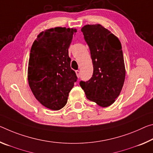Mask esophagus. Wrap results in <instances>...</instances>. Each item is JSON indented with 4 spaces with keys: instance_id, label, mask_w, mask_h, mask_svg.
<instances>
[{
    "instance_id": "1",
    "label": "esophagus",
    "mask_w": 153,
    "mask_h": 153,
    "mask_svg": "<svg viewBox=\"0 0 153 153\" xmlns=\"http://www.w3.org/2000/svg\"><path fill=\"white\" fill-rule=\"evenodd\" d=\"M76 73L77 77H78V78H79V77H80V71H78V70H77V71H76Z\"/></svg>"
}]
</instances>
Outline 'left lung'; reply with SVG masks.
Masks as SVG:
<instances>
[{
    "label": "left lung",
    "mask_w": 153,
    "mask_h": 153,
    "mask_svg": "<svg viewBox=\"0 0 153 153\" xmlns=\"http://www.w3.org/2000/svg\"><path fill=\"white\" fill-rule=\"evenodd\" d=\"M81 30L91 51L93 74L88 81L79 82V85L87 99L108 107L119 96L124 84L122 45L115 35L100 24H88Z\"/></svg>",
    "instance_id": "8db88e82"
}]
</instances>
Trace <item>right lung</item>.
<instances>
[{"instance_id":"add662e5","label":"right lung","mask_w":153,"mask_h":153,"mask_svg":"<svg viewBox=\"0 0 153 153\" xmlns=\"http://www.w3.org/2000/svg\"><path fill=\"white\" fill-rule=\"evenodd\" d=\"M76 29L56 27L41 33L33 42L28 61L29 86L47 108L59 110L66 105L77 77L70 66L69 45Z\"/></svg>"}]
</instances>
